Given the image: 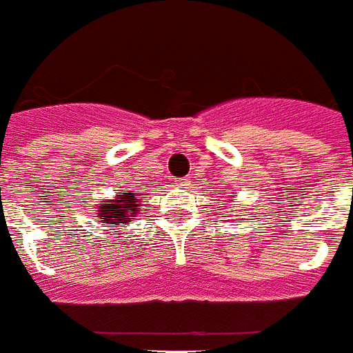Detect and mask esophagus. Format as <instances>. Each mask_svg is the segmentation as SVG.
<instances>
[{"label":"esophagus","mask_w":353,"mask_h":353,"mask_svg":"<svg viewBox=\"0 0 353 353\" xmlns=\"http://www.w3.org/2000/svg\"><path fill=\"white\" fill-rule=\"evenodd\" d=\"M190 182H192V180L188 179V176H184V179H179V180H176V186H180V188L190 186Z\"/></svg>","instance_id":"1"}]
</instances>
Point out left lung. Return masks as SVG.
<instances>
[{
	"label": "left lung",
	"mask_w": 353,
	"mask_h": 353,
	"mask_svg": "<svg viewBox=\"0 0 353 353\" xmlns=\"http://www.w3.org/2000/svg\"><path fill=\"white\" fill-rule=\"evenodd\" d=\"M232 201H234V199H232Z\"/></svg>",
	"instance_id": "left-lung-1"
}]
</instances>
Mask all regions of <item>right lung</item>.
<instances>
[{
  "label": "right lung",
  "instance_id": "1",
  "mask_svg": "<svg viewBox=\"0 0 353 353\" xmlns=\"http://www.w3.org/2000/svg\"><path fill=\"white\" fill-rule=\"evenodd\" d=\"M139 195L136 192L119 193L113 199H102L97 206V217L100 223L108 225H128L132 219H136L141 206Z\"/></svg>",
  "mask_w": 353,
  "mask_h": 353
}]
</instances>
